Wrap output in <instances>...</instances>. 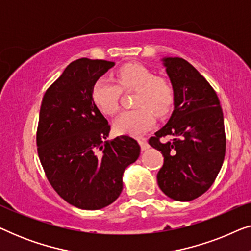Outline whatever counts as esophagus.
<instances>
[{"label": "esophagus", "instance_id": "1", "mask_svg": "<svg viewBox=\"0 0 251 251\" xmlns=\"http://www.w3.org/2000/svg\"><path fill=\"white\" fill-rule=\"evenodd\" d=\"M138 143H139L140 149H142V151H145V150H147L150 147L149 143H147V140L145 138H139L138 139Z\"/></svg>", "mask_w": 251, "mask_h": 251}]
</instances>
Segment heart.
Here are the masks:
<instances>
[{
  "label": "heart",
  "mask_w": 251,
  "mask_h": 251,
  "mask_svg": "<svg viewBox=\"0 0 251 251\" xmlns=\"http://www.w3.org/2000/svg\"><path fill=\"white\" fill-rule=\"evenodd\" d=\"M116 82L99 77L92 85L91 97L101 113L112 115L119 108L121 90H136L135 109L125 111L114 121V130L120 135L139 136L155 123L154 113L166 115L173 107L175 90L167 78L154 76L153 72L142 64L123 65L115 73Z\"/></svg>",
  "instance_id": "obj_1"
}]
</instances>
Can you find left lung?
I'll return each instance as SVG.
<instances>
[{
	"label": "left lung",
	"instance_id": "left-lung-1",
	"mask_svg": "<svg viewBox=\"0 0 251 251\" xmlns=\"http://www.w3.org/2000/svg\"><path fill=\"white\" fill-rule=\"evenodd\" d=\"M162 61L175 90V107L149 143L164 157L156 176L161 191L173 200L191 201L209 190L224 162V118L215 90L188 61L179 57ZM166 136L172 139L164 142Z\"/></svg>",
	"mask_w": 251,
	"mask_h": 251
}]
</instances>
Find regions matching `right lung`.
Returning a JSON list of instances; mask_svg holds the SVG:
<instances>
[{"label":"right lung","instance_id":"right-lung-1","mask_svg":"<svg viewBox=\"0 0 251 251\" xmlns=\"http://www.w3.org/2000/svg\"><path fill=\"white\" fill-rule=\"evenodd\" d=\"M113 61L74 60L48 88L37 126V153L53 190L84 210L107 207L121 194L126 168L135 162L140 146L131 137L111 142V126L91 97L92 85Z\"/></svg>","mask_w":251,"mask_h":251}]
</instances>
